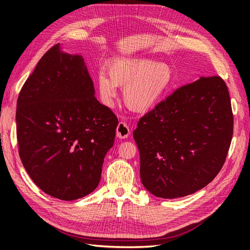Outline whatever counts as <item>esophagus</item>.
Returning a JSON list of instances; mask_svg holds the SVG:
<instances>
[{"mask_svg": "<svg viewBox=\"0 0 250 250\" xmlns=\"http://www.w3.org/2000/svg\"><path fill=\"white\" fill-rule=\"evenodd\" d=\"M130 130L124 122H120L117 126V137L120 139H126L129 135Z\"/></svg>", "mask_w": 250, "mask_h": 250, "instance_id": "1", "label": "esophagus"}]
</instances>
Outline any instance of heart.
<instances>
[{
	"label": "heart",
	"mask_w": 250,
	"mask_h": 250,
	"mask_svg": "<svg viewBox=\"0 0 250 250\" xmlns=\"http://www.w3.org/2000/svg\"><path fill=\"white\" fill-rule=\"evenodd\" d=\"M107 76L97 77V89L104 105H110L117 97V86L123 88V101L135 112L155 107L169 94L175 81L173 67L147 58L118 59L106 67Z\"/></svg>",
	"instance_id": "b5f03b06"
}]
</instances>
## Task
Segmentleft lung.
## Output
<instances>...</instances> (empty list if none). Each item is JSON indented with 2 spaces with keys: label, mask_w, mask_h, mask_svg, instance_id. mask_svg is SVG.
<instances>
[{
  "label": "left lung",
  "mask_w": 250,
  "mask_h": 250,
  "mask_svg": "<svg viewBox=\"0 0 250 250\" xmlns=\"http://www.w3.org/2000/svg\"><path fill=\"white\" fill-rule=\"evenodd\" d=\"M232 131L229 93L221 77L180 86L144 115L133 131L143 186L166 199L200 190L222 169Z\"/></svg>",
  "instance_id": "obj_1"
}]
</instances>
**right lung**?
Instances as JSON below:
<instances>
[{
	"mask_svg": "<svg viewBox=\"0 0 250 250\" xmlns=\"http://www.w3.org/2000/svg\"><path fill=\"white\" fill-rule=\"evenodd\" d=\"M19 154L41 190L75 200L99 185L116 137L118 118L96 99L84 60L60 51L40 59L17 103Z\"/></svg>",
	"mask_w": 250,
	"mask_h": 250,
	"instance_id": "right-lung-1",
	"label": "right lung"
}]
</instances>
